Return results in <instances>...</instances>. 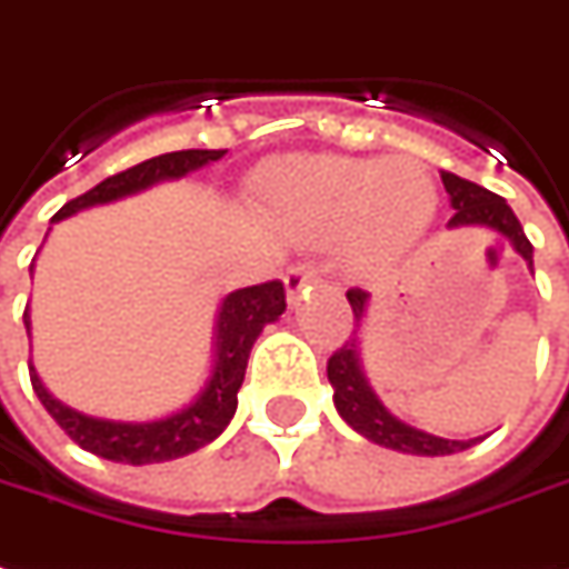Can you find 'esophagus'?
<instances>
[{"mask_svg":"<svg viewBox=\"0 0 569 569\" xmlns=\"http://www.w3.org/2000/svg\"><path fill=\"white\" fill-rule=\"evenodd\" d=\"M283 283L289 301H298V296H301L305 289H311V286L317 283V268H313V264H296V268L286 271Z\"/></svg>","mask_w":569,"mask_h":569,"instance_id":"obj_1","label":"esophagus"}]
</instances>
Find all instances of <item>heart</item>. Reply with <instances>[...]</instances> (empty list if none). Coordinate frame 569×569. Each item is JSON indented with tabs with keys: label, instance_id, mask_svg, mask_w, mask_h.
Wrapping results in <instances>:
<instances>
[{
	"label": "heart",
	"instance_id": "obj_1",
	"mask_svg": "<svg viewBox=\"0 0 569 569\" xmlns=\"http://www.w3.org/2000/svg\"><path fill=\"white\" fill-rule=\"evenodd\" d=\"M273 216L308 246H345L360 271H385L431 228L437 188L412 157H292L264 181Z\"/></svg>",
	"mask_w": 569,
	"mask_h": 569
}]
</instances>
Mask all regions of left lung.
I'll return each instance as SVG.
<instances>
[{"label":"left lung","instance_id":"obj_1","mask_svg":"<svg viewBox=\"0 0 569 569\" xmlns=\"http://www.w3.org/2000/svg\"><path fill=\"white\" fill-rule=\"evenodd\" d=\"M440 178H443V188L450 193L452 209H456L450 221H447V228L496 230L533 268V246H530L527 233L520 228L518 216L511 212V206L502 197H496L487 188H480L475 181H465V178L452 172H443ZM348 301H351L353 326H357L353 339L345 341L339 351L329 357V367H326V376H329V385H332V403L339 409L341 419L372 443L397 452H409V456H452V452H462L468 447H475L478 440H483V437L450 440V437L428 435L422 428H412L403 419H397L395 412L381 403L379 395L369 385L367 372H363V360H360V326L367 320L369 292L348 289Z\"/></svg>","mask_w":569,"mask_h":569}]
</instances>
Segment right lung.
I'll use <instances>...</instances> for the list:
<instances>
[{
    "label": "right lung",
    "mask_w": 569,
    "mask_h": 569,
    "mask_svg": "<svg viewBox=\"0 0 569 569\" xmlns=\"http://www.w3.org/2000/svg\"><path fill=\"white\" fill-rule=\"evenodd\" d=\"M228 150H174L162 153L153 160H144L126 169V172L110 174L98 188L82 193L77 200H70L51 221L77 216L91 206H104L141 193L153 188L160 181H178L184 174L197 172L209 162H218ZM33 273V264H30ZM286 311V289L280 280L271 283L246 286L237 292H228L221 298L216 313V329H212V369L209 379L202 385L197 397L188 407L174 409L162 419L150 422H117V419H98L86 416L79 409L67 407L58 397L49 395V388L42 385L39 372L30 363V381H33L36 397L42 400V407L49 409V416L61 425L70 440H77L82 450L94 452L101 459L122 465H153L181 459L188 452H197L206 443H212L233 419L237 412V391L246 379V363L249 351L261 336V329L273 320H280ZM23 326L30 336V308L23 311Z\"/></svg>",
    "instance_id": "obj_1"
}]
</instances>
